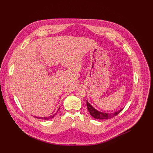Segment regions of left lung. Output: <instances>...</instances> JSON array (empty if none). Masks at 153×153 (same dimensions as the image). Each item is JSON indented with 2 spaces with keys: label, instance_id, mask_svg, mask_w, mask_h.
<instances>
[{
  "label": "left lung",
  "instance_id": "obj_1",
  "mask_svg": "<svg viewBox=\"0 0 153 153\" xmlns=\"http://www.w3.org/2000/svg\"><path fill=\"white\" fill-rule=\"evenodd\" d=\"M86 106H87V108H88V111H89L90 114H91V116L96 119H109L113 118V117L117 115L123 110V108H122V109H121V110H120L115 113H106L101 112V111H99L97 110H96V108H94L88 102V100H86Z\"/></svg>",
  "mask_w": 153,
  "mask_h": 153
}]
</instances>
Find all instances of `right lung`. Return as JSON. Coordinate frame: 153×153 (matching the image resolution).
Returning a JSON list of instances; mask_svg holds the SVG:
<instances>
[{
  "mask_svg": "<svg viewBox=\"0 0 153 153\" xmlns=\"http://www.w3.org/2000/svg\"><path fill=\"white\" fill-rule=\"evenodd\" d=\"M59 108L58 109V110H57V112H58V111H59ZM56 114H57V113H56L55 114H53V115H51V116H47V117H37V116H34L35 118H36V119H43V120H49V119H52V118H53L56 115Z\"/></svg>",
  "mask_w": 153,
  "mask_h": 153,
  "instance_id": "right-lung-1",
  "label": "right lung"
}]
</instances>
